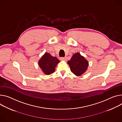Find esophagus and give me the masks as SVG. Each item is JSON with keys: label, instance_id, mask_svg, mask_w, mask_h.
<instances>
[{"label": "esophagus", "instance_id": "obj_1", "mask_svg": "<svg viewBox=\"0 0 122 122\" xmlns=\"http://www.w3.org/2000/svg\"><path fill=\"white\" fill-rule=\"evenodd\" d=\"M60 60H66V57H60Z\"/></svg>", "mask_w": 122, "mask_h": 122}]
</instances>
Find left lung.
<instances>
[{
  "mask_svg": "<svg viewBox=\"0 0 122 122\" xmlns=\"http://www.w3.org/2000/svg\"><path fill=\"white\" fill-rule=\"evenodd\" d=\"M68 64L70 66L71 71L77 76L83 74L88 66L87 60L80 55L79 52L74 53Z\"/></svg>",
  "mask_w": 122,
  "mask_h": 122,
  "instance_id": "left-lung-1",
  "label": "left lung"
}]
</instances>
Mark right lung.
Masks as SVG:
<instances>
[{
	"label": "right lung",
	"instance_id": "obj_1",
	"mask_svg": "<svg viewBox=\"0 0 122 122\" xmlns=\"http://www.w3.org/2000/svg\"><path fill=\"white\" fill-rule=\"evenodd\" d=\"M59 62L56 57H53L50 53L46 52L39 60L38 64L44 73L49 75L54 72L55 67Z\"/></svg>",
	"mask_w": 122,
	"mask_h": 122
}]
</instances>
